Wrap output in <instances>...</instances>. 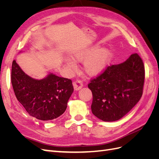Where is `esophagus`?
I'll list each match as a JSON object with an SVG mask.
<instances>
[{
  "label": "esophagus",
  "instance_id": "obj_1",
  "mask_svg": "<svg viewBox=\"0 0 159 159\" xmlns=\"http://www.w3.org/2000/svg\"><path fill=\"white\" fill-rule=\"evenodd\" d=\"M73 85H74V89L78 91V90H80L81 88L83 87V82L81 81L78 80H76V81H74Z\"/></svg>",
  "mask_w": 159,
  "mask_h": 159
}]
</instances>
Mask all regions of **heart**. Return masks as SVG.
Returning a JSON list of instances; mask_svg holds the SVG:
<instances>
[{
    "label": "heart",
    "instance_id": "heart-1",
    "mask_svg": "<svg viewBox=\"0 0 159 159\" xmlns=\"http://www.w3.org/2000/svg\"><path fill=\"white\" fill-rule=\"evenodd\" d=\"M111 52L107 48H100L95 45L74 51L73 58L77 61H84L83 68L86 74L89 76L98 75L107 68L111 59ZM67 63L72 69H75V63L71 60Z\"/></svg>",
    "mask_w": 159,
    "mask_h": 159
}]
</instances>
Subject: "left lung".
<instances>
[{"mask_svg": "<svg viewBox=\"0 0 159 159\" xmlns=\"http://www.w3.org/2000/svg\"><path fill=\"white\" fill-rule=\"evenodd\" d=\"M144 80L145 66L136 53L121 64L108 66L88 84L93 114L103 121L122 118L140 100Z\"/></svg>", "mask_w": 159, "mask_h": 159, "instance_id": "left-lung-1", "label": "left lung"}]
</instances>
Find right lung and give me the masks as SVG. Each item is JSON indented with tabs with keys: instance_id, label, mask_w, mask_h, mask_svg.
<instances>
[{
	"instance_id": "right-lung-1",
	"label": "right lung",
	"mask_w": 159,
	"mask_h": 159,
	"mask_svg": "<svg viewBox=\"0 0 159 159\" xmlns=\"http://www.w3.org/2000/svg\"><path fill=\"white\" fill-rule=\"evenodd\" d=\"M11 82L18 101L30 116L50 121L63 114L74 91L72 81L49 74L36 80L24 72L15 60L12 61Z\"/></svg>"
}]
</instances>
